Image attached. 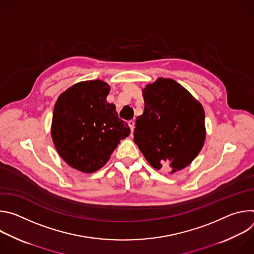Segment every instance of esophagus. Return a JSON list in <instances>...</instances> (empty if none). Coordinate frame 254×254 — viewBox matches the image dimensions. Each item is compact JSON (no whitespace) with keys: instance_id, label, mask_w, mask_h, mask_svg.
<instances>
[{"instance_id":"1","label":"esophagus","mask_w":254,"mask_h":254,"mask_svg":"<svg viewBox=\"0 0 254 254\" xmlns=\"http://www.w3.org/2000/svg\"><path fill=\"white\" fill-rule=\"evenodd\" d=\"M127 124H128V127H130V130H131V132H132V131H133V128H134V122H133L132 120H130V121L127 122Z\"/></svg>"}]
</instances>
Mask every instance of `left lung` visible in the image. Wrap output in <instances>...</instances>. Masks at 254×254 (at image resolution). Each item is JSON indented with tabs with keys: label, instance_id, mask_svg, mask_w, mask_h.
<instances>
[{
	"label": "left lung",
	"instance_id": "left-lung-1",
	"mask_svg": "<svg viewBox=\"0 0 254 254\" xmlns=\"http://www.w3.org/2000/svg\"><path fill=\"white\" fill-rule=\"evenodd\" d=\"M143 114L136 118L133 139L147 161L175 173L187 167L205 140L202 105L170 78H159L142 90Z\"/></svg>",
	"mask_w": 254,
	"mask_h": 254
}]
</instances>
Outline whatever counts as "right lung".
<instances>
[{
	"label": "right lung",
	"mask_w": 254,
	"mask_h": 254,
	"mask_svg": "<svg viewBox=\"0 0 254 254\" xmlns=\"http://www.w3.org/2000/svg\"><path fill=\"white\" fill-rule=\"evenodd\" d=\"M110 86L101 80L84 81L68 88L57 99L51 134L60 157L84 173L100 169L121 139L130 133L108 103Z\"/></svg>",
	"instance_id": "1"
}]
</instances>
